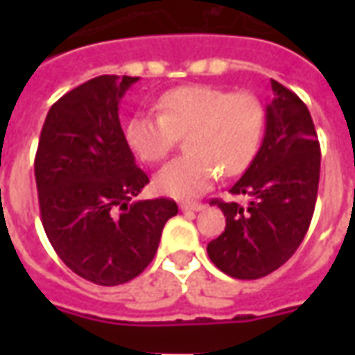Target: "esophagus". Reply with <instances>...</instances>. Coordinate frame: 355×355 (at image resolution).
Masks as SVG:
<instances>
[{
	"mask_svg": "<svg viewBox=\"0 0 355 355\" xmlns=\"http://www.w3.org/2000/svg\"><path fill=\"white\" fill-rule=\"evenodd\" d=\"M203 207H205L203 203H180V211H184V213H188V211H201Z\"/></svg>",
	"mask_w": 355,
	"mask_h": 355,
	"instance_id": "esophagus-1",
	"label": "esophagus"
}]
</instances>
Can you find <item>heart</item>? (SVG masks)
Returning a JSON list of instances; mask_svg holds the SVG:
<instances>
[{"mask_svg":"<svg viewBox=\"0 0 355 355\" xmlns=\"http://www.w3.org/2000/svg\"><path fill=\"white\" fill-rule=\"evenodd\" d=\"M162 114L140 112L127 121L125 139L144 163H159L186 137L188 154L155 175V190L171 198H196L218 173L236 177L253 163L261 146L266 112L253 93L213 85H180L159 98Z\"/></svg>","mask_w":355,"mask_h":355,"instance_id":"obj_1","label":"heart"}]
</instances>
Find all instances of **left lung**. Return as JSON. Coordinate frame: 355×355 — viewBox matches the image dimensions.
Segmentation results:
<instances>
[{
  "mask_svg": "<svg viewBox=\"0 0 355 355\" xmlns=\"http://www.w3.org/2000/svg\"><path fill=\"white\" fill-rule=\"evenodd\" d=\"M272 91L261 150L230 188L249 203L213 200L226 228L207 245L209 259L238 279H259L289 261L310 228L318 198L321 152L312 116L282 83L272 80Z\"/></svg>",
  "mask_w": 355,
  "mask_h": 355,
  "instance_id": "left-lung-1",
  "label": "left lung"
}]
</instances>
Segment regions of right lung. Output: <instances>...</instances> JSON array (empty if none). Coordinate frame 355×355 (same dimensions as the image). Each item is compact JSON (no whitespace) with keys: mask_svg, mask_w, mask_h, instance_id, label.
Instances as JSON below:
<instances>
[{"mask_svg":"<svg viewBox=\"0 0 355 355\" xmlns=\"http://www.w3.org/2000/svg\"><path fill=\"white\" fill-rule=\"evenodd\" d=\"M135 81L98 76L60 96L35 152L40 213L51 245L73 274L104 287L142 274L163 226L178 213L169 198L131 201L150 182L117 114Z\"/></svg>","mask_w":355,"mask_h":355,"instance_id":"right-lung-1","label":"right lung"}]
</instances>
